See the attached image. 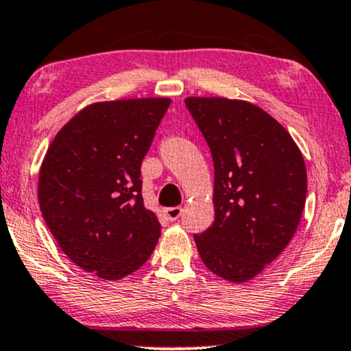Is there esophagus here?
<instances>
[{
  "instance_id": "esophagus-1",
  "label": "esophagus",
  "mask_w": 351,
  "mask_h": 351,
  "mask_svg": "<svg viewBox=\"0 0 351 351\" xmlns=\"http://www.w3.org/2000/svg\"><path fill=\"white\" fill-rule=\"evenodd\" d=\"M165 217L170 219V221H175V219H178L181 217V213H183V208L181 207H170V208H165Z\"/></svg>"
}]
</instances>
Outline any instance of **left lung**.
Listing matches in <instances>:
<instances>
[{"mask_svg":"<svg viewBox=\"0 0 351 351\" xmlns=\"http://www.w3.org/2000/svg\"><path fill=\"white\" fill-rule=\"evenodd\" d=\"M186 106L213 157V224L194 241L204 265L231 282L258 276L295 234L306 200L302 151L261 107L221 96Z\"/></svg>","mask_w":351,"mask_h":351,"instance_id":"8db88e82","label":"left lung"}]
</instances>
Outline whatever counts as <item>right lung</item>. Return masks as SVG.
Returning <instances> with one entry per match:
<instances>
[{
    "instance_id": "obj_1",
    "label": "right lung",
    "mask_w": 351,
    "mask_h": 351,
    "mask_svg": "<svg viewBox=\"0 0 351 351\" xmlns=\"http://www.w3.org/2000/svg\"><path fill=\"white\" fill-rule=\"evenodd\" d=\"M170 102H93L59 130L41 162L38 202L51 234L75 265L99 279L134 273L160 237L139 176Z\"/></svg>"
}]
</instances>
